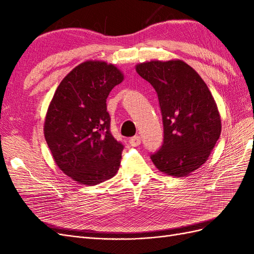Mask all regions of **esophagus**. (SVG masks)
I'll return each mask as SVG.
<instances>
[{"label": "esophagus", "instance_id": "esophagus-1", "mask_svg": "<svg viewBox=\"0 0 254 254\" xmlns=\"http://www.w3.org/2000/svg\"><path fill=\"white\" fill-rule=\"evenodd\" d=\"M129 144L131 145V146H134V147L141 145V136L134 135L132 137H130V139H129Z\"/></svg>", "mask_w": 254, "mask_h": 254}]
</instances>
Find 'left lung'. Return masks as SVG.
Masks as SVG:
<instances>
[{
  "label": "left lung",
  "instance_id": "left-lung-1",
  "mask_svg": "<svg viewBox=\"0 0 254 254\" xmlns=\"http://www.w3.org/2000/svg\"><path fill=\"white\" fill-rule=\"evenodd\" d=\"M135 70L156 90L163 144L150 155L160 172L184 177L200 167L220 136L216 103L200 76L181 60L150 61Z\"/></svg>",
  "mask_w": 254,
  "mask_h": 254
}]
</instances>
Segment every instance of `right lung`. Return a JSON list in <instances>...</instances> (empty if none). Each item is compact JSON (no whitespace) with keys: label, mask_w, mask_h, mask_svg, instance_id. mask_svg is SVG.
<instances>
[{"label":"right lung","mask_w":254,"mask_h":254,"mask_svg":"<svg viewBox=\"0 0 254 254\" xmlns=\"http://www.w3.org/2000/svg\"><path fill=\"white\" fill-rule=\"evenodd\" d=\"M124 79L117 66L86 61L58 86L44 136L58 167L78 183L95 186L118 173L124 145L110 131L107 97Z\"/></svg>","instance_id":"obj_1"}]
</instances>
